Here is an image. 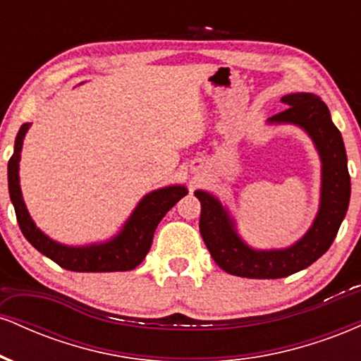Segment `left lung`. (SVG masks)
I'll list each match as a JSON object with an SVG mask.
<instances>
[{
    "instance_id": "8db88e82",
    "label": "left lung",
    "mask_w": 361,
    "mask_h": 361,
    "mask_svg": "<svg viewBox=\"0 0 361 361\" xmlns=\"http://www.w3.org/2000/svg\"><path fill=\"white\" fill-rule=\"evenodd\" d=\"M281 102L287 110L268 118V126L302 128L321 159L319 210L307 233L287 247H252L241 238L229 209L215 195L195 190L202 204L200 234L210 256L224 271L244 279H283L305 270L329 250L350 205L346 149L326 103L314 93H290L281 97Z\"/></svg>"
}]
</instances>
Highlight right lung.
<instances>
[{
    "mask_svg": "<svg viewBox=\"0 0 361 361\" xmlns=\"http://www.w3.org/2000/svg\"><path fill=\"white\" fill-rule=\"evenodd\" d=\"M32 123H23L15 139L13 156L8 161V190L11 204L15 207L16 221L28 243L54 263L71 271L81 273H105L134 270L146 258L151 250L154 231L161 219L188 190L183 185H169L144 195L120 227V231L110 239L100 243L69 246L49 238L40 231L28 214L20 188V156H22L23 139Z\"/></svg>",
    "mask_w": 361,
    "mask_h": 361,
    "instance_id": "1",
    "label": "right lung"
}]
</instances>
